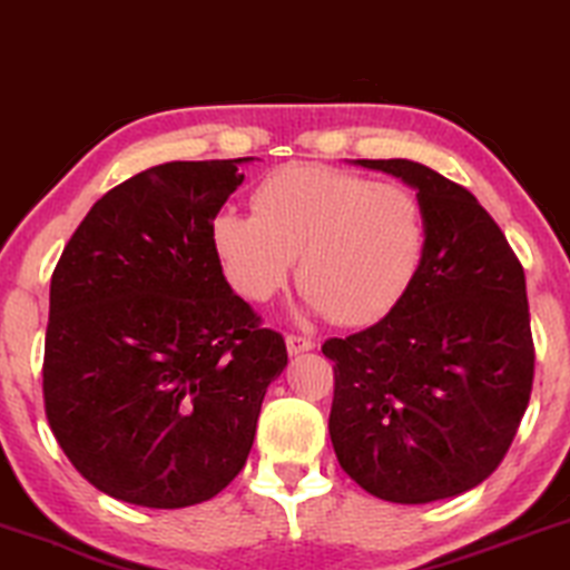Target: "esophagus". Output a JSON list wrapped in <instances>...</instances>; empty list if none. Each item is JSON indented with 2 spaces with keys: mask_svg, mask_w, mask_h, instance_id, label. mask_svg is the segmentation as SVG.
Returning a JSON list of instances; mask_svg holds the SVG:
<instances>
[{
  "mask_svg": "<svg viewBox=\"0 0 570 570\" xmlns=\"http://www.w3.org/2000/svg\"><path fill=\"white\" fill-rule=\"evenodd\" d=\"M285 345H287V353L291 355H301V353H308V350H314V340L308 337H298V334H287L285 337Z\"/></svg>",
  "mask_w": 570,
  "mask_h": 570,
  "instance_id": "1",
  "label": "esophagus"
}]
</instances>
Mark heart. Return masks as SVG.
Wrapping results in <instances>:
<instances>
[{
	"instance_id": "b5f03b06",
	"label": "heart",
	"mask_w": 570,
	"mask_h": 570,
	"mask_svg": "<svg viewBox=\"0 0 570 570\" xmlns=\"http://www.w3.org/2000/svg\"><path fill=\"white\" fill-rule=\"evenodd\" d=\"M254 215L220 209L209 240L233 291L267 303L298 256L311 314L340 324L386 316L417 277L425 215L402 184H381L322 163H287L256 184Z\"/></svg>"
}]
</instances>
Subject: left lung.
Segmentation results:
<instances>
[{"label": "left lung", "mask_w": 570, "mask_h": 570, "mask_svg": "<svg viewBox=\"0 0 570 570\" xmlns=\"http://www.w3.org/2000/svg\"><path fill=\"white\" fill-rule=\"evenodd\" d=\"M355 166L415 189L425 254L379 324L324 342L334 361V454L381 501L454 498L493 474L529 404L524 269L464 186L404 158Z\"/></svg>", "instance_id": "left-lung-1"}]
</instances>
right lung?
<instances>
[{
  "label": "right lung",
  "instance_id": "right-lung-1",
  "mask_svg": "<svg viewBox=\"0 0 570 570\" xmlns=\"http://www.w3.org/2000/svg\"><path fill=\"white\" fill-rule=\"evenodd\" d=\"M252 160H174L127 178L53 269L46 415L100 493L184 509L246 464L287 350L233 293L209 223Z\"/></svg>",
  "mask_w": 570,
  "mask_h": 570
}]
</instances>
